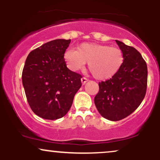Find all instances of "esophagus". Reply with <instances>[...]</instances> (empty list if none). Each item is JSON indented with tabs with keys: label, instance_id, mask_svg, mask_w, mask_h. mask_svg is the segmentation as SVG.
<instances>
[{
	"label": "esophagus",
	"instance_id": "1",
	"mask_svg": "<svg viewBox=\"0 0 160 160\" xmlns=\"http://www.w3.org/2000/svg\"><path fill=\"white\" fill-rule=\"evenodd\" d=\"M87 81H88V79L86 78H81V82H82V83L83 84V85H84V84H85L86 82H87Z\"/></svg>",
	"mask_w": 160,
	"mask_h": 160
}]
</instances>
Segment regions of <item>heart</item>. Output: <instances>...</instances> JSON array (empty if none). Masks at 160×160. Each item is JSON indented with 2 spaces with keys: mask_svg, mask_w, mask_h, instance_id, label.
<instances>
[{
  "mask_svg": "<svg viewBox=\"0 0 160 160\" xmlns=\"http://www.w3.org/2000/svg\"><path fill=\"white\" fill-rule=\"evenodd\" d=\"M68 67L74 71L84 68L89 62V71L98 80H105L117 74L124 62L120 49L108 45L83 43L78 49L69 48L65 53Z\"/></svg>",
  "mask_w": 160,
  "mask_h": 160,
  "instance_id": "obj_1",
  "label": "heart"
}]
</instances>
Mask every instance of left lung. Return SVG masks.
Segmentation results:
<instances>
[{"instance_id":"8db88e82","label":"left lung","mask_w":160,"mask_h":160,"mask_svg":"<svg viewBox=\"0 0 160 160\" xmlns=\"http://www.w3.org/2000/svg\"><path fill=\"white\" fill-rule=\"evenodd\" d=\"M116 42L123 53V64L110 80L99 82L94 99L100 114L112 121L133 113L144 98L148 86V67L141 53L122 42Z\"/></svg>"}]
</instances>
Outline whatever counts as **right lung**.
Segmentation results:
<instances>
[{
    "label": "right lung",
    "mask_w": 160,
    "mask_h": 160,
    "mask_svg": "<svg viewBox=\"0 0 160 160\" xmlns=\"http://www.w3.org/2000/svg\"><path fill=\"white\" fill-rule=\"evenodd\" d=\"M71 40L47 42L32 50L24 65L22 79L29 106L46 120L63 117L81 87L82 75L66 66L65 52Z\"/></svg>",
    "instance_id": "add662e5"
}]
</instances>
